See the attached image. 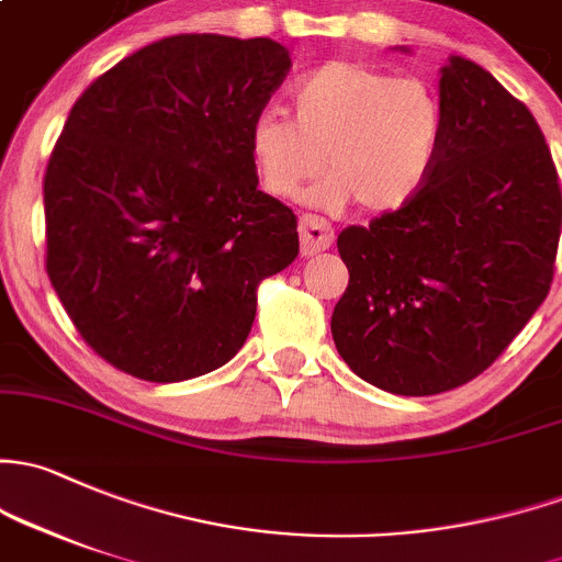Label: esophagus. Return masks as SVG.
<instances>
[{
	"label": "esophagus",
	"mask_w": 562,
	"mask_h": 562,
	"mask_svg": "<svg viewBox=\"0 0 562 562\" xmlns=\"http://www.w3.org/2000/svg\"><path fill=\"white\" fill-rule=\"evenodd\" d=\"M299 234H301V256L304 258L317 256V252L328 250V247L334 245V228L315 215L301 217Z\"/></svg>",
	"instance_id": "obj_1"
}]
</instances>
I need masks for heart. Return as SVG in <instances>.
Listing matches in <instances>:
<instances>
[{"mask_svg": "<svg viewBox=\"0 0 562 562\" xmlns=\"http://www.w3.org/2000/svg\"><path fill=\"white\" fill-rule=\"evenodd\" d=\"M291 104L293 121L263 110L247 128L258 182L277 202L299 199L326 161L312 204L341 210L356 199L366 212H393L428 182L445 142V104L430 82L363 61L304 75Z\"/></svg>", "mask_w": 562, "mask_h": 562, "instance_id": "obj_1", "label": "heart"}]
</instances>
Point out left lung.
Here are the masks:
<instances>
[{
	"instance_id": "obj_1",
	"label": "left lung",
	"mask_w": 562,
	"mask_h": 562,
	"mask_svg": "<svg viewBox=\"0 0 562 562\" xmlns=\"http://www.w3.org/2000/svg\"><path fill=\"white\" fill-rule=\"evenodd\" d=\"M439 97L445 142L428 182L336 239L350 282L334 345L395 395L480 376L547 299L560 241L558 169L530 110L463 56L441 67Z\"/></svg>"
}]
</instances>
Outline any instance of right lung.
<instances>
[{
	"mask_svg": "<svg viewBox=\"0 0 562 562\" xmlns=\"http://www.w3.org/2000/svg\"><path fill=\"white\" fill-rule=\"evenodd\" d=\"M288 69L269 37L177 34L75 102L45 172V269L115 369L182 382L228 363L261 280L296 261V215L258 191L247 150Z\"/></svg>",
	"mask_w": 562,
	"mask_h": 562,
	"instance_id": "obj_1",
	"label": "right lung"
}]
</instances>
